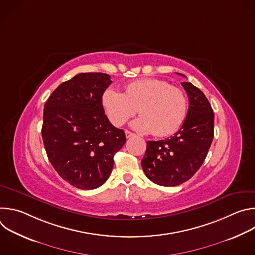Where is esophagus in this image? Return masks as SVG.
<instances>
[{"label":"esophagus","instance_id":"1","mask_svg":"<svg viewBox=\"0 0 255 255\" xmlns=\"http://www.w3.org/2000/svg\"><path fill=\"white\" fill-rule=\"evenodd\" d=\"M125 135H126V138H131V137H134V136H135L134 133H132V132H130V131H128V130L125 131Z\"/></svg>","mask_w":255,"mask_h":255}]
</instances>
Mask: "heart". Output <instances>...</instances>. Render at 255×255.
I'll return each instance as SVG.
<instances>
[{"label":"heart","mask_w":255,"mask_h":255,"mask_svg":"<svg viewBox=\"0 0 255 255\" xmlns=\"http://www.w3.org/2000/svg\"><path fill=\"white\" fill-rule=\"evenodd\" d=\"M102 102L115 126H122L139 111L141 116L131 126L136 131L158 137L174 133L184 122L188 108L183 91L157 79L134 81L126 86L125 94L108 88Z\"/></svg>","instance_id":"1"}]
</instances>
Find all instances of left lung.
<instances>
[{"label": "left lung", "mask_w": 255, "mask_h": 255, "mask_svg": "<svg viewBox=\"0 0 255 255\" xmlns=\"http://www.w3.org/2000/svg\"><path fill=\"white\" fill-rule=\"evenodd\" d=\"M181 86L189 97L183 125L170 138L147 141L141 160L146 176L163 187H175L189 180L205 161L214 138V112L208 99L191 83Z\"/></svg>", "instance_id": "obj_1"}]
</instances>
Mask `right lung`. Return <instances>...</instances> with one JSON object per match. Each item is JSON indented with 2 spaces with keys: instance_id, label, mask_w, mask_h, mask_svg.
<instances>
[{
  "instance_id": "add662e5",
  "label": "right lung",
  "mask_w": 255,
  "mask_h": 255,
  "mask_svg": "<svg viewBox=\"0 0 255 255\" xmlns=\"http://www.w3.org/2000/svg\"><path fill=\"white\" fill-rule=\"evenodd\" d=\"M102 72H84L60 84L44 105L42 139L57 173L81 190L101 187L110 176L125 132L105 115L102 97L111 85Z\"/></svg>"
}]
</instances>
